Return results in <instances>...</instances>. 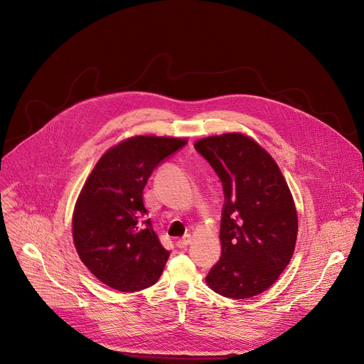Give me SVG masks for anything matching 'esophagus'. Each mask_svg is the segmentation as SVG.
<instances>
[{"label":"esophagus","mask_w":364,"mask_h":364,"mask_svg":"<svg viewBox=\"0 0 364 364\" xmlns=\"http://www.w3.org/2000/svg\"><path fill=\"white\" fill-rule=\"evenodd\" d=\"M191 242H192V237H191L189 234H186L185 237H182L181 240L176 241V245H178L179 248H185V247H188Z\"/></svg>","instance_id":"34e87169"}]
</instances>
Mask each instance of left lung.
Wrapping results in <instances>:
<instances>
[{"label": "left lung", "mask_w": 364, "mask_h": 364, "mask_svg": "<svg viewBox=\"0 0 364 364\" xmlns=\"http://www.w3.org/2000/svg\"><path fill=\"white\" fill-rule=\"evenodd\" d=\"M195 149L223 181L221 258L206 275L215 293L255 297L278 279L296 250L299 216L277 162L241 132L202 137Z\"/></svg>", "instance_id": "left-lung-1"}]
</instances>
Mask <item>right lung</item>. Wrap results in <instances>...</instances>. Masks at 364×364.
I'll return each mask as SVG.
<instances>
[{
	"label": "right lung",
	"mask_w": 364,
	"mask_h": 364,
	"mask_svg": "<svg viewBox=\"0 0 364 364\" xmlns=\"http://www.w3.org/2000/svg\"><path fill=\"white\" fill-rule=\"evenodd\" d=\"M186 141L154 134L124 139L103 154L79 193L73 242L90 272L117 291H140L164 272L171 252L144 220L143 189L154 169Z\"/></svg>",
	"instance_id": "obj_1"
}]
</instances>
